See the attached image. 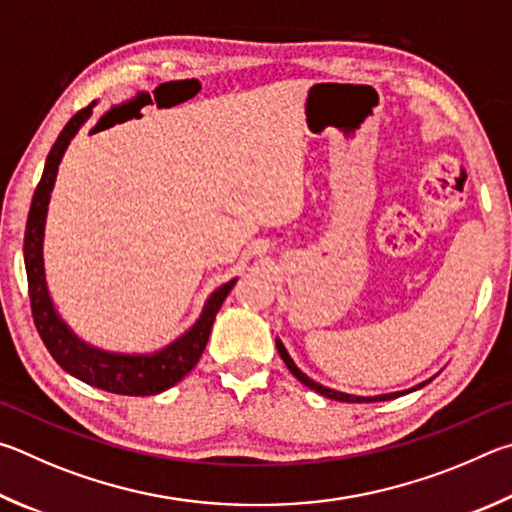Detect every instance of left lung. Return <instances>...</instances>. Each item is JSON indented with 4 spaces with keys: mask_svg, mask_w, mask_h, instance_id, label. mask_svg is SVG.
Wrapping results in <instances>:
<instances>
[{
    "mask_svg": "<svg viewBox=\"0 0 512 512\" xmlns=\"http://www.w3.org/2000/svg\"><path fill=\"white\" fill-rule=\"evenodd\" d=\"M276 348H279V355H281V360L285 362V366H288L290 369V373L294 375V378H297L299 382H303L306 384V387H310L312 391H317V393H321V396H326V398H333V400H339V402H378V400H393V398H400V396H405V393H409V391H416V389H420V387H425V384L429 382H423V384H416L414 389H409V391H396V393H382V396H371V398H364V396H351V393H342V391H335V389H328V387H324V384H319V382H315V380H310L306 373H303L297 364H294V360L290 357V353L285 351V346H283V342L281 339H276Z\"/></svg>",
    "mask_w": 512,
    "mask_h": 512,
    "instance_id": "left-lung-1",
    "label": "left lung"
}]
</instances>
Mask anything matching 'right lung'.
I'll return each instance as SVG.
<instances>
[{
  "mask_svg": "<svg viewBox=\"0 0 512 512\" xmlns=\"http://www.w3.org/2000/svg\"><path fill=\"white\" fill-rule=\"evenodd\" d=\"M94 103H89L83 110L71 116L69 123L58 134L53 143L47 164H44L40 184L33 193V202L29 209V220H26L24 233V267L26 281H29V299L35 328L42 337L44 346L51 353L62 369L74 375V378L92 384L96 389L119 393V396H155V393L166 391L184 378L186 373L193 371V366L200 360L206 342H209L215 315L227 299L233 285L238 279L220 285L209 299H206L202 315L195 324L186 330L182 337H177L173 344L155 353L146 355H130V353H110L103 348L89 346L83 342L74 330H71L53 306L51 294L47 288V276H44V224H47V211L53 184L58 177V166L62 155L69 148L71 139L76 137L78 130L92 116Z\"/></svg>",
  "mask_w": 512,
  "mask_h": 512,
  "instance_id": "obj_1",
  "label": "right lung"
}]
</instances>
